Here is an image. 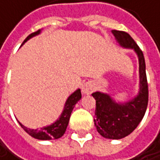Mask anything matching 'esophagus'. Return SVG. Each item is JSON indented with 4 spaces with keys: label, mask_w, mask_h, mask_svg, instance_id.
<instances>
[{
    "label": "esophagus",
    "mask_w": 160,
    "mask_h": 160,
    "mask_svg": "<svg viewBox=\"0 0 160 160\" xmlns=\"http://www.w3.org/2000/svg\"><path fill=\"white\" fill-rule=\"evenodd\" d=\"M94 89H95L94 83H92V82H86V83H84V84L82 85V94H84V95H90V94L93 93Z\"/></svg>",
    "instance_id": "1"
}]
</instances>
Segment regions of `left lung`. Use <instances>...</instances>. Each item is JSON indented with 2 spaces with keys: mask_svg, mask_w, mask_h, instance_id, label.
Returning <instances> with one entry per match:
<instances>
[{
  "mask_svg": "<svg viewBox=\"0 0 160 160\" xmlns=\"http://www.w3.org/2000/svg\"><path fill=\"white\" fill-rule=\"evenodd\" d=\"M120 46L133 48L139 58L140 91L137 97L126 103H116L108 94L96 92L95 126L104 138L119 140L129 135L142 120L148 104V83L143 53L134 39L126 32L112 30Z\"/></svg>",
  "mask_w": 160,
  "mask_h": 160,
  "instance_id": "obj_1",
  "label": "left lung"
}]
</instances>
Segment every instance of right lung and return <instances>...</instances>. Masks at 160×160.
Wrapping results in <instances>:
<instances>
[{
	"mask_svg": "<svg viewBox=\"0 0 160 160\" xmlns=\"http://www.w3.org/2000/svg\"><path fill=\"white\" fill-rule=\"evenodd\" d=\"M39 33H40V30L31 33L23 41L22 45L25 42H27L30 38H32V37L39 34ZM81 98H82V93H81V90L78 89L71 96H69V98H67V100L65 102V105H64V108H63V111H62L61 116L59 117V119L56 122H54L53 124H51L50 126L44 127V128H37V129H31V128H27L26 127H24L19 122H18V124L30 136H32L34 139L42 140V141L59 139L64 134V132L66 130V128H67V125H68V122H69L71 112H72L75 105L78 103V101Z\"/></svg>",
	"mask_w": 160,
	"mask_h": 160,
	"instance_id": "right-lung-1",
	"label": "right lung"
}]
</instances>
